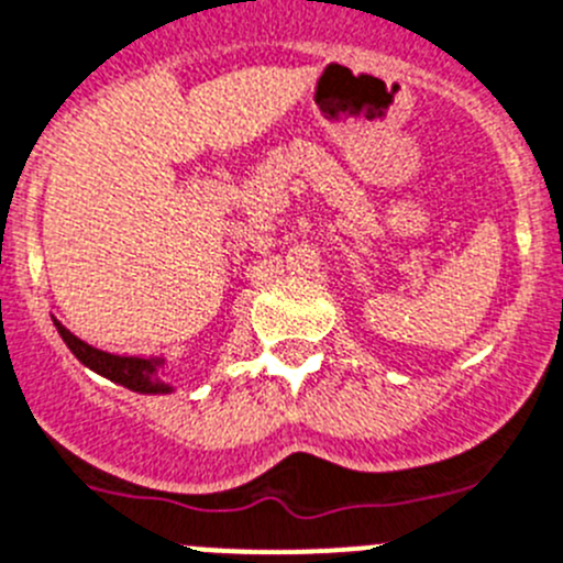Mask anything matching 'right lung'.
Returning <instances> with one entry per match:
<instances>
[{
	"label": "right lung",
	"mask_w": 563,
	"mask_h": 563,
	"mask_svg": "<svg viewBox=\"0 0 563 563\" xmlns=\"http://www.w3.org/2000/svg\"><path fill=\"white\" fill-rule=\"evenodd\" d=\"M54 327H57V332L63 335V341L68 343L70 352H74L87 368L98 371V374H103L107 379L120 382V385H125L129 390H136V393L170 390V385H165L162 376L156 374V368L162 365L159 357H129V354L103 352V349H96L90 346V343L81 341V338H76L74 332H70L68 327L59 324L57 319H54Z\"/></svg>",
	"instance_id": "add662e5"
}]
</instances>
